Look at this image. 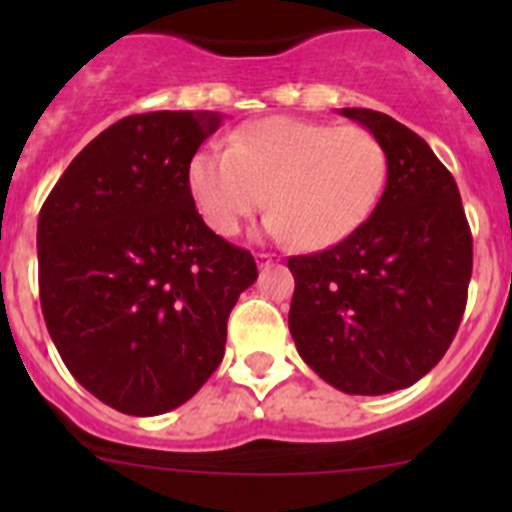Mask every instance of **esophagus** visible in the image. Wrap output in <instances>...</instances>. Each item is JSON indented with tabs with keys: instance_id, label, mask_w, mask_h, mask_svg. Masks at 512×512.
<instances>
[{
	"instance_id": "obj_1",
	"label": "esophagus",
	"mask_w": 512,
	"mask_h": 512,
	"mask_svg": "<svg viewBox=\"0 0 512 512\" xmlns=\"http://www.w3.org/2000/svg\"><path fill=\"white\" fill-rule=\"evenodd\" d=\"M256 264H259V269H269L274 264V256L271 253H256Z\"/></svg>"
}]
</instances>
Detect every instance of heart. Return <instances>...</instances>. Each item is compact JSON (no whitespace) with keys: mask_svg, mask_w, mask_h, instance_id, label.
Returning a JSON list of instances; mask_svg holds the SVG:
<instances>
[{"mask_svg":"<svg viewBox=\"0 0 512 512\" xmlns=\"http://www.w3.org/2000/svg\"><path fill=\"white\" fill-rule=\"evenodd\" d=\"M387 184V151L364 128L297 117L251 122L233 146H205L189 161V192L217 235H235L266 205V233L302 248L346 241L369 220Z\"/></svg>","mask_w":512,"mask_h":512,"instance_id":"1","label":"heart"}]
</instances>
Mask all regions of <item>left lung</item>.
Listing matches in <instances>:
<instances>
[{
    "mask_svg": "<svg viewBox=\"0 0 512 512\" xmlns=\"http://www.w3.org/2000/svg\"><path fill=\"white\" fill-rule=\"evenodd\" d=\"M387 151V184L356 233L292 256L289 333L312 372L346 395L405 390L443 359L472 279V233L449 169L390 115L343 107Z\"/></svg>",
    "mask_w": 512,
    "mask_h": 512,
    "instance_id": "obj_1",
    "label": "left lung"
}]
</instances>
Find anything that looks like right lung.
<instances>
[{
    "instance_id": "obj_1",
    "label": "right lung",
    "mask_w": 512,
    "mask_h": 512,
    "mask_svg": "<svg viewBox=\"0 0 512 512\" xmlns=\"http://www.w3.org/2000/svg\"><path fill=\"white\" fill-rule=\"evenodd\" d=\"M220 112H146L99 133L38 217L40 307L76 382L125 415L179 408L225 354L256 261L212 233L189 161Z\"/></svg>"
}]
</instances>
